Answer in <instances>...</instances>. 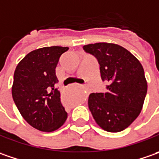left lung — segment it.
<instances>
[{"mask_svg": "<svg viewBox=\"0 0 159 159\" xmlns=\"http://www.w3.org/2000/svg\"><path fill=\"white\" fill-rule=\"evenodd\" d=\"M97 58L107 91L91 93L88 106L97 124L108 132H120L130 126L143 109L147 81L140 61L126 48L112 43L84 46Z\"/></svg>", "mask_w": 159, "mask_h": 159, "instance_id": "1", "label": "left lung"}]
</instances>
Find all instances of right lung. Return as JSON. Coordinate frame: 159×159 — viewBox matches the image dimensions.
<instances>
[{
	"instance_id": "add662e5",
	"label": "right lung",
	"mask_w": 159,
	"mask_h": 159,
	"mask_svg": "<svg viewBox=\"0 0 159 159\" xmlns=\"http://www.w3.org/2000/svg\"><path fill=\"white\" fill-rule=\"evenodd\" d=\"M69 47H47L33 50L17 64L12 97L21 115L34 129L52 132L66 121L68 113L55 88V69Z\"/></svg>"
}]
</instances>
